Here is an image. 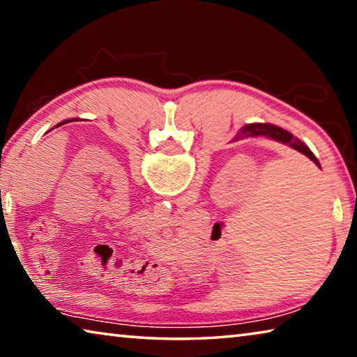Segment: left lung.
Returning <instances> with one entry per match:
<instances>
[{"mask_svg":"<svg viewBox=\"0 0 357 357\" xmlns=\"http://www.w3.org/2000/svg\"><path fill=\"white\" fill-rule=\"evenodd\" d=\"M72 121H74V119H66V121H63V123H59V124L56 126V128H59V126H63V124H68V123H72Z\"/></svg>","mask_w":357,"mask_h":357,"instance_id":"1","label":"left lung"}]
</instances>
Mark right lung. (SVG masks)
<instances>
[{"instance_id":"right-lung-1","label":"right lung","mask_w":357,"mask_h":357,"mask_svg":"<svg viewBox=\"0 0 357 357\" xmlns=\"http://www.w3.org/2000/svg\"><path fill=\"white\" fill-rule=\"evenodd\" d=\"M249 137H266V138H271V140H275V142H280L283 144H288V146H291L293 149L299 151V153L309 157L312 162H315V165L319 167V162L315 157V154H313L312 151L299 140V138L293 137V134H289L288 130H283L282 128H279V126L268 124V123L247 124L239 130V134L234 137V142L243 140V138H249Z\"/></svg>"}]
</instances>
